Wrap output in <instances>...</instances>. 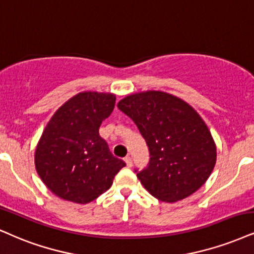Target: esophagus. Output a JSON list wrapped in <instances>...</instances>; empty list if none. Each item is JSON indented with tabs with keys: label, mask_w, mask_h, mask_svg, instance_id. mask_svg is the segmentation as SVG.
<instances>
[{
	"label": "esophagus",
	"mask_w": 254,
	"mask_h": 254,
	"mask_svg": "<svg viewBox=\"0 0 254 254\" xmlns=\"http://www.w3.org/2000/svg\"><path fill=\"white\" fill-rule=\"evenodd\" d=\"M125 162H126L127 167L130 168L133 166V161H132V158H130V156H126V158H125Z\"/></svg>",
	"instance_id": "34e87169"
}]
</instances>
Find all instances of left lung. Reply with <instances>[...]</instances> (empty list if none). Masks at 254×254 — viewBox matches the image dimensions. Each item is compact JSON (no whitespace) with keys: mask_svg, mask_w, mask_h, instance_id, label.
<instances>
[{"mask_svg":"<svg viewBox=\"0 0 254 254\" xmlns=\"http://www.w3.org/2000/svg\"><path fill=\"white\" fill-rule=\"evenodd\" d=\"M118 108L132 119L148 146V165L135 173L153 196L174 202L206 183L217 160V147L189 103L168 93L147 90L126 96Z\"/></svg>","mask_w":254,"mask_h":254,"instance_id":"obj_1","label":"left lung"}]
</instances>
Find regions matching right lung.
<instances>
[{
  "mask_svg": "<svg viewBox=\"0 0 254 254\" xmlns=\"http://www.w3.org/2000/svg\"><path fill=\"white\" fill-rule=\"evenodd\" d=\"M114 106V94L82 92L64 103L47 124L36 146L35 167L55 195L88 203L105 193L126 166L99 134Z\"/></svg>",
  "mask_w": 254,
  "mask_h": 254,
  "instance_id": "add662e5",
  "label": "right lung"
}]
</instances>
